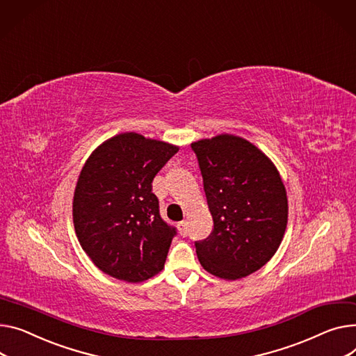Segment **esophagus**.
Listing matches in <instances>:
<instances>
[{
    "label": "esophagus",
    "mask_w": 356,
    "mask_h": 356,
    "mask_svg": "<svg viewBox=\"0 0 356 356\" xmlns=\"http://www.w3.org/2000/svg\"><path fill=\"white\" fill-rule=\"evenodd\" d=\"M177 229H179V233L181 236H186L187 234V222L186 220H181L180 223H177Z\"/></svg>",
    "instance_id": "34e87169"
}]
</instances>
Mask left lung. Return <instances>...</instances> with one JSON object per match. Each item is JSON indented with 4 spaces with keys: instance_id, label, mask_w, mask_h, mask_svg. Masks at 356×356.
<instances>
[{
    "instance_id": "1",
    "label": "left lung",
    "mask_w": 356,
    "mask_h": 356,
    "mask_svg": "<svg viewBox=\"0 0 356 356\" xmlns=\"http://www.w3.org/2000/svg\"><path fill=\"white\" fill-rule=\"evenodd\" d=\"M213 219L209 238L196 242L210 275L238 280L265 266L288 225V196L275 163L249 140L222 133L193 141Z\"/></svg>"
}]
</instances>
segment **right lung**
<instances>
[{
    "instance_id": "obj_1",
    "label": "right lung",
    "mask_w": 356,
    "mask_h": 356,
    "mask_svg": "<svg viewBox=\"0 0 356 356\" xmlns=\"http://www.w3.org/2000/svg\"><path fill=\"white\" fill-rule=\"evenodd\" d=\"M177 152L176 145L126 131L86 160L73 223L83 250L106 275L140 283L163 270L176 232L160 218L152 181Z\"/></svg>"
}]
</instances>
